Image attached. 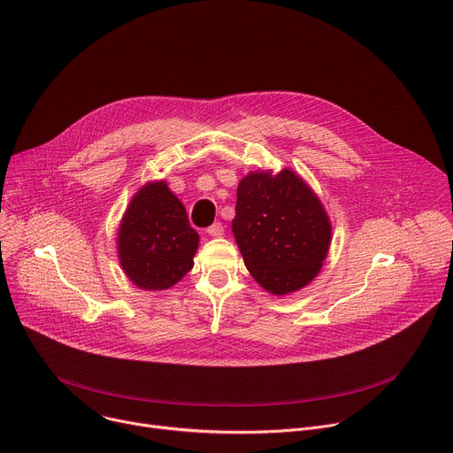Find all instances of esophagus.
<instances>
[{"instance_id": "1", "label": "esophagus", "mask_w": 453, "mask_h": 453, "mask_svg": "<svg viewBox=\"0 0 453 453\" xmlns=\"http://www.w3.org/2000/svg\"><path fill=\"white\" fill-rule=\"evenodd\" d=\"M206 233L210 234V236H222L224 234V226L220 224V222H215V224H211L208 229H206Z\"/></svg>"}]
</instances>
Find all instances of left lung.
Segmentation results:
<instances>
[{
    "label": "left lung",
    "instance_id": "obj_1",
    "mask_svg": "<svg viewBox=\"0 0 453 453\" xmlns=\"http://www.w3.org/2000/svg\"><path fill=\"white\" fill-rule=\"evenodd\" d=\"M231 227L247 271L274 296L306 287L332 242L319 197L288 168L276 175L250 172L240 180Z\"/></svg>",
    "mask_w": 453,
    "mask_h": 453
}]
</instances>
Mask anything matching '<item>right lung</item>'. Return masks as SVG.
Returning <instances> with one entry per match:
<instances>
[{"mask_svg": "<svg viewBox=\"0 0 453 453\" xmlns=\"http://www.w3.org/2000/svg\"><path fill=\"white\" fill-rule=\"evenodd\" d=\"M199 234L165 180L147 182L128 204L118 231L119 264L138 288L165 290L193 267Z\"/></svg>", "mask_w": 453, "mask_h": 453, "instance_id": "obj_1", "label": "right lung"}]
</instances>
